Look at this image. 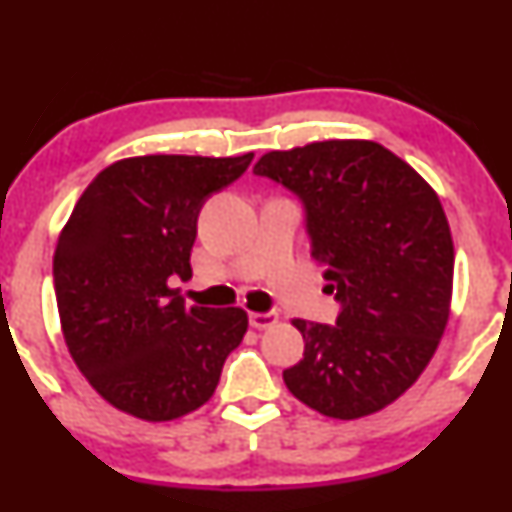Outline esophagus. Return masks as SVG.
<instances>
[{
  "label": "esophagus",
  "mask_w": 512,
  "mask_h": 512,
  "mask_svg": "<svg viewBox=\"0 0 512 512\" xmlns=\"http://www.w3.org/2000/svg\"><path fill=\"white\" fill-rule=\"evenodd\" d=\"M248 320H250V327L266 329V327H271V325L277 323V314H275V311H266V314H259V311H250Z\"/></svg>",
  "instance_id": "34e87169"
}]
</instances>
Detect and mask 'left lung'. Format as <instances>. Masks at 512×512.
<instances>
[{
    "label": "left lung",
    "mask_w": 512,
    "mask_h": 512,
    "mask_svg": "<svg viewBox=\"0 0 512 512\" xmlns=\"http://www.w3.org/2000/svg\"><path fill=\"white\" fill-rule=\"evenodd\" d=\"M253 171L305 205L311 257L343 307L334 327L291 320L305 357L284 384L327 418L386 409L429 366L449 320L454 241L438 194L370 140L271 151Z\"/></svg>",
    "instance_id": "left-lung-1"
}]
</instances>
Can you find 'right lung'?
<instances>
[{
	"mask_svg": "<svg viewBox=\"0 0 512 512\" xmlns=\"http://www.w3.org/2000/svg\"><path fill=\"white\" fill-rule=\"evenodd\" d=\"M253 155L112 162L60 230L54 287L67 350L94 391L133 418L201 409L244 339V309L187 305L169 280L192 277L198 212Z\"/></svg>",
	"mask_w": 512,
	"mask_h": 512,
	"instance_id": "right-lung-1",
	"label": "right lung"
}]
</instances>
